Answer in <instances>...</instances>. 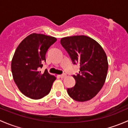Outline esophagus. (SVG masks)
Returning a JSON list of instances; mask_svg holds the SVG:
<instances>
[{
	"label": "esophagus",
	"instance_id": "esophagus-1",
	"mask_svg": "<svg viewBox=\"0 0 128 128\" xmlns=\"http://www.w3.org/2000/svg\"><path fill=\"white\" fill-rule=\"evenodd\" d=\"M59 77H60L61 78H64V77H66V74H64L60 75V76H59Z\"/></svg>",
	"mask_w": 128,
	"mask_h": 128
}]
</instances>
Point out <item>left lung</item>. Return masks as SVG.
Instances as JSON below:
<instances>
[{
  "mask_svg": "<svg viewBox=\"0 0 128 128\" xmlns=\"http://www.w3.org/2000/svg\"><path fill=\"white\" fill-rule=\"evenodd\" d=\"M60 43L74 64L80 65L79 74L73 76L76 85L68 88V94L77 102L91 100L102 88L106 78L108 63L104 49L95 40L85 35L64 37Z\"/></svg>",
  "mask_w": 128,
  "mask_h": 128,
  "instance_id": "1",
  "label": "left lung"
}]
</instances>
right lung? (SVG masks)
Returning a JSON list of instances; mask_svg holds the SVG:
<instances>
[{
    "mask_svg": "<svg viewBox=\"0 0 128 128\" xmlns=\"http://www.w3.org/2000/svg\"><path fill=\"white\" fill-rule=\"evenodd\" d=\"M57 39L40 33H32L19 44L11 63L14 80L26 96L38 100L47 95L56 77L45 70L40 71L46 53Z\"/></svg>",
    "mask_w": 128,
    "mask_h": 128,
    "instance_id": "right-lung-1",
    "label": "right lung"
}]
</instances>
